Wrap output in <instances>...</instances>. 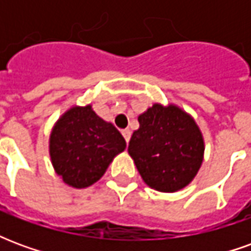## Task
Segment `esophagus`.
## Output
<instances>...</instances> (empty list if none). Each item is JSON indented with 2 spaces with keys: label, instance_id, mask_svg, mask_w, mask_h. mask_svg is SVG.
Instances as JSON below:
<instances>
[{
  "label": "esophagus",
  "instance_id": "1",
  "mask_svg": "<svg viewBox=\"0 0 251 251\" xmlns=\"http://www.w3.org/2000/svg\"><path fill=\"white\" fill-rule=\"evenodd\" d=\"M122 136H124V138L126 140V142H129L131 136V131L129 130V129H124V130H122Z\"/></svg>",
  "mask_w": 251,
  "mask_h": 251
}]
</instances>
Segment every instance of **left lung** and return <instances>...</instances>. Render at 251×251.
<instances>
[{"instance_id":"left-lung-1","label":"left lung","mask_w":251,"mask_h":251,"mask_svg":"<svg viewBox=\"0 0 251 251\" xmlns=\"http://www.w3.org/2000/svg\"><path fill=\"white\" fill-rule=\"evenodd\" d=\"M138 122L127 151L144 181L160 192L184 188L198 174L204 153L195 121L176 106L153 104Z\"/></svg>"}]
</instances>
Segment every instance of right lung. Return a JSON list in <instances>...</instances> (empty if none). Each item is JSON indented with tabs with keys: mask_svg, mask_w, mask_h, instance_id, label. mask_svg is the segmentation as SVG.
I'll use <instances>...</instances> for the list:
<instances>
[{
	"mask_svg": "<svg viewBox=\"0 0 251 251\" xmlns=\"http://www.w3.org/2000/svg\"><path fill=\"white\" fill-rule=\"evenodd\" d=\"M125 148L122 134L95 114L91 106L68 110L57 121L50 140L53 168L64 183L75 188L98 181Z\"/></svg>",
	"mask_w": 251,
	"mask_h": 251,
	"instance_id": "add662e5",
	"label": "right lung"
}]
</instances>
